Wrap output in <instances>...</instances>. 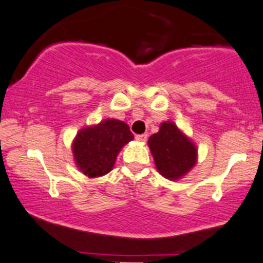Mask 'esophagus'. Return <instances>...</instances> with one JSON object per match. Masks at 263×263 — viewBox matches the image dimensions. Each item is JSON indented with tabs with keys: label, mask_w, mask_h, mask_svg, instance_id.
Here are the masks:
<instances>
[{
	"label": "esophagus",
	"mask_w": 263,
	"mask_h": 263,
	"mask_svg": "<svg viewBox=\"0 0 263 263\" xmlns=\"http://www.w3.org/2000/svg\"><path fill=\"white\" fill-rule=\"evenodd\" d=\"M135 139L138 141H140V143H145L146 139H147V134H138L135 135Z\"/></svg>",
	"instance_id": "1"
}]
</instances>
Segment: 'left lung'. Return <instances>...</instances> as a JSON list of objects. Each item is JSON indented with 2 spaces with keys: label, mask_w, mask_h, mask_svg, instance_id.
<instances>
[{
  "label": "left lung",
  "mask_w": 263,
  "mask_h": 263,
  "mask_svg": "<svg viewBox=\"0 0 263 263\" xmlns=\"http://www.w3.org/2000/svg\"><path fill=\"white\" fill-rule=\"evenodd\" d=\"M156 169L164 178L178 180L195 166L197 149L173 122L160 124L158 133L147 140Z\"/></svg>",
  "instance_id": "8db88e82"
}]
</instances>
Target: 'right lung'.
Masks as SVG:
<instances>
[{
  "label": "right lung",
  "mask_w": 263,
  "mask_h": 263,
  "mask_svg": "<svg viewBox=\"0 0 263 263\" xmlns=\"http://www.w3.org/2000/svg\"><path fill=\"white\" fill-rule=\"evenodd\" d=\"M133 139L128 124L118 119L81 129L72 144L77 166L88 178L105 175L113 169L122 147Z\"/></svg>",
  "instance_id": "right-lung-1"
}]
</instances>
